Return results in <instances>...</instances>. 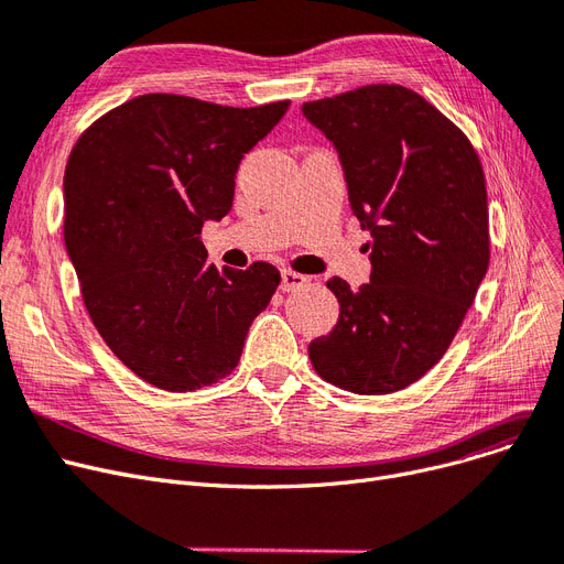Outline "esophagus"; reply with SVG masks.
<instances>
[{"label":"esophagus","mask_w":564,"mask_h":564,"mask_svg":"<svg viewBox=\"0 0 564 564\" xmlns=\"http://www.w3.org/2000/svg\"><path fill=\"white\" fill-rule=\"evenodd\" d=\"M306 283H308V279L297 272H290V269H283L281 272V290L283 292H295V290L304 288Z\"/></svg>","instance_id":"1"}]
</instances>
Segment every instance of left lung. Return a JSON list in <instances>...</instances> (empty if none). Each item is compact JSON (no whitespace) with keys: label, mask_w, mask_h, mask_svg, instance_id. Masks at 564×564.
<instances>
[{"label":"left lung","mask_w":564,"mask_h":564,"mask_svg":"<svg viewBox=\"0 0 564 564\" xmlns=\"http://www.w3.org/2000/svg\"><path fill=\"white\" fill-rule=\"evenodd\" d=\"M302 110L336 147L373 264L359 290L327 281L338 323L311 340L308 357L352 394H391L443 359L486 276L484 170L468 135L401 85H366Z\"/></svg>","instance_id":"8db88e82"}]
</instances>
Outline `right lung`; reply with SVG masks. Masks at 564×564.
Here are the masks:
<instances>
[{
	"mask_svg": "<svg viewBox=\"0 0 564 564\" xmlns=\"http://www.w3.org/2000/svg\"><path fill=\"white\" fill-rule=\"evenodd\" d=\"M288 108L142 94L70 150L66 251L94 327L144 382L193 391L230 376L276 292L281 274L269 262L207 264L200 232L230 212L239 161Z\"/></svg>",
	"mask_w": 564,
	"mask_h": 564,
	"instance_id": "1",
	"label": "right lung"
}]
</instances>
